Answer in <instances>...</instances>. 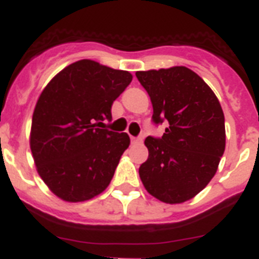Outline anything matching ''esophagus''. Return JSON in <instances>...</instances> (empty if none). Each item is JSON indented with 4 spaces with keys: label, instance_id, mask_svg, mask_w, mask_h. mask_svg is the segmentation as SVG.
I'll list each match as a JSON object with an SVG mask.
<instances>
[{
    "label": "esophagus",
    "instance_id": "34e87169",
    "mask_svg": "<svg viewBox=\"0 0 259 259\" xmlns=\"http://www.w3.org/2000/svg\"><path fill=\"white\" fill-rule=\"evenodd\" d=\"M131 143L135 144V145H140L143 143V139L141 137H131Z\"/></svg>",
    "mask_w": 259,
    "mask_h": 259
}]
</instances>
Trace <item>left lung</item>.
I'll return each instance as SVG.
<instances>
[{
  "label": "left lung",
  "instance_id": "left-lung-1",
  "mask_svg": "<svg viewBox=\"0 0 259 259\" xmlns=\"http://www.w3.org/2000/svg\"><path fill=\"white\" fill-rule=\"evenodd\" d=\"M153 105V122H168L161 139L148 136V159L139 168L144 187L166 203L200 193L218 170L226 148L224 114L218 98L184 66L137 71Z\"/></svg>",
  "mask_w": 259,
  "mask_h": 259
}]
</instances>
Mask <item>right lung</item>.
Returning <instances> with one entry per match:
<instances>
[{
  "label": "right lung",
  "mask_w": 259,
  "mask_h": 259,
  "mask_svg": "<svg viewBox=\"0 0 259 259\" xmlns=\"http://www.w3.org/2000/svg\"><path fill=\"white\" fill-rule=\"evenodd\" d=\"M131 81L128 71L81 59L59 71L41 92L29 146L38 175L61 200H91L113 179L130 136L98 127L111 120L113 102Z\"/></svg>",
  "instance_id": "right-lung-1"
}]
</instances>
